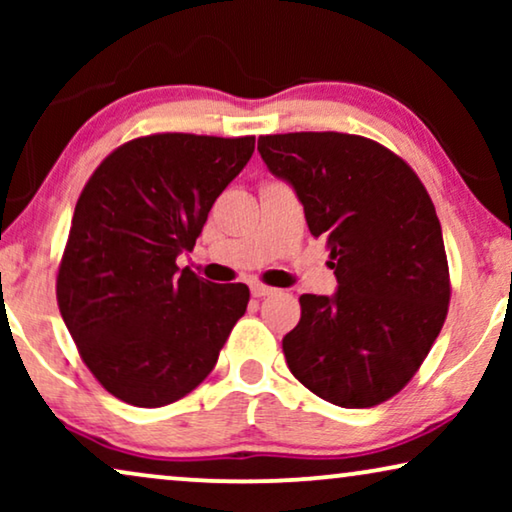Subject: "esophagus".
I'll return each mask as SVG.
<instances>
[{"label": "esophagus", "mask_w": 512, "mask_h": 512, "mask_svg": "<svg viewBox=\"0 0 512 512\" xmlns=\"http://www.w3.org/2000/svg\"><path fill=\"white\" fill-rule=\"evenodd\" d=\"M272 293H277V289H272V286H265L261 282L251 284V296L254 298H265V296H272Z\"/></svg>", "instance_id": "obj_1"}]
</instances>
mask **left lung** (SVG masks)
Listing matches in <instances>:
<instances>
[{
	"instance_id": "left-lung-1",
	"label": "left lung",
	"mask_w": 512,
	"mask_h": 512,
	"mask_svg": "<svg viewBox=\"0 0 512 512\" xmlns=\"http://www.w3.org/2000/svg\"><path fill=\"white\" fill-rule=\"evenodd\" d=\"M258 151L293 186L338 277L335 296H300L298 326L282 340L289 370L340 408L389 401L422 366L450 307L429 193L401 156L361 135H263Z\"/></svg>"
}]
</instances>
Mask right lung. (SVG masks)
Instances as JSON below:
<instances>
[{"mask_svg":"<svg viewBox=\"0 0 512 512\" xmlns=\"http://www.w3.org/2000/svg\"><path fill=\"white\" fill-rule=\"evenodd\" d=\"M254 137L158 132L97 165L76 202L58 268V307L95 380L137 408H160L212 373L247 284H212L177 256L254 153Z\"/></svg>","mask_w":512,"mask_h":512,"instance_id":"add662e5","label":"right lung"}]
</instances>
